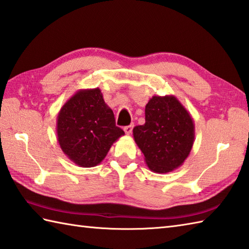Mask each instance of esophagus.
<instances>
[{"label":"esophagus","instance_id":"34e87169","mask_svg":"<svg viewBox=\"0 0 249 249\" xmlns=\"http://www.w3.org/2000/svg\"><path fill=\"white\" fill-rule=\"evenodd\" d=\"M133 127H134V125H128V126H125V127H124V131H125V134L129 135V134L131 133V130H133Z\"/></svg>","mask_w":249,"mask_h":249}]
</instances>
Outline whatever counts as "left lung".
Segmentation results:
<instances>
[{"instance_id": "left-lung-1", "label": "left lung", "mask_w": 249, "mask_h": 249, "mask_svg": "<svg viewBox=\"0 0 249 249\" xmlns=\"http://www.w3.org/2000/svg\"><path fill=\"white\" fill-rule=\"evenodd\" d=\"M145 123L133 129L135 142L154 173L181 166L194 142V122L173 95L153 96L145 106Z\"/></svg>"}]
</instances>
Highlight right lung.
Masks as SVG:
<instances>
[{
	"label": "right lung",
	"mask_w": 249,
	"mask_h": 249,
	"mask_svg": "<svg viewBox=\"0 0 249 249\" xmlns=\"http://www.w3.org/2000/svg\"><path fill=\"white\" fill-rule=\"evenodd\" d=\"M56 129L63 153L81 167L100 164L124 135L98 87L77 90L58 113Z\"/></svg>",
	"instance_id": "1"
}]
</instances>
